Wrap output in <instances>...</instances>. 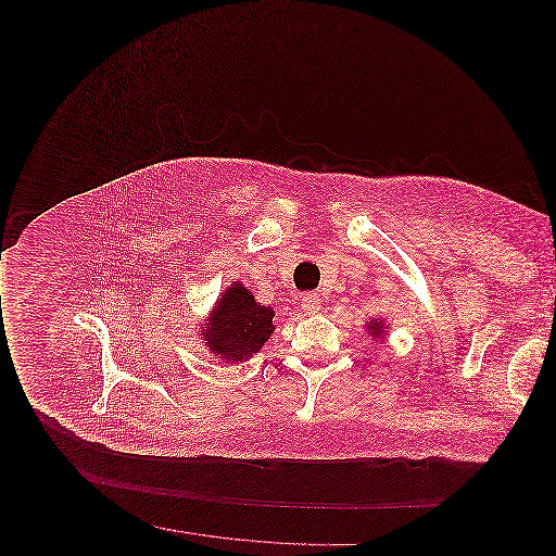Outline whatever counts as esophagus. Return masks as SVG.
Masks as SVG:
<instances>
[{
	"mask_svg": "<svg viewBox=\"0 0 556 556\" xmlns=\"http://www.w3.org/2000/svg\"><path fill=\"white\" fill-rule=\"evenodd\" d=\"M300 306H302L304 313L313 315V313H317L318 308H320V298H318L317 293H304L302 300H300Z\"/></svg>",
	"mask_w": 556,
	"mask_h": 556,
	"instance_id": "obj_1",
	"label": "esophagus"
}]
</instances>
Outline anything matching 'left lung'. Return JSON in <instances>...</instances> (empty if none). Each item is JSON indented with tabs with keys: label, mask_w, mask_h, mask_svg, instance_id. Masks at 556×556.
Returning <instances> with one entry per match:
<instances>
[{
	"label": "left lung",
	"mask_w": 556,
	"mask_h": 556,
	"mask_svg": "<svg viewBox=\"0 0 556 556\" xmlns=\"http://www.w3.org/2000/svg\"><path fill=\"white\" fill-rule=\"evenodd\" d=\"M367 333H369L370 338H375V342L377 340H386V336H388V325H386V320L383 318H370V320H367Z\"/></svg>",
	"instance_id": "8db88e82"
}]
</instances>
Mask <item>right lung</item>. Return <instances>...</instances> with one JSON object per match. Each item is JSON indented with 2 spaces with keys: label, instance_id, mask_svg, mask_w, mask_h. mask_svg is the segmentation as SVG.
<instances>
[{
  "label": "right lung",
  "instance_id": "1",
  "mask_svg": "<svg viewBox=\"0 0 556 556\" xmlns=\"http://www.w3.org/2000/svg\"><path fill=\"white\" fill-rule=\"evenodd\" d=\"M275 311L256 302L254 293L241 281L218 295L208 323L202 327V344L216 358L229 363H243L254 356L275 331Z\"/></svg>",
  "mask_w": 556,
  "mask_h": 556
}]
</instances>
